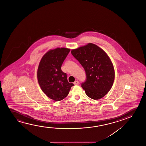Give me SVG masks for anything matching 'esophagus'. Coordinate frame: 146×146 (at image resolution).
I'll return each instance as SVG.
<instances>
[{"label":"esophagus","instance_id":"esophagus-1","mask_svg":"<svg viewBox=\"0 0 146 146\" xmlns=\"http://www.w3.org/2000/svg\"><path fill=\"white\" fill-rule=\"evenodd\" d=\"M74 85H78L79 84V81H75V82H74Z\"/></svg>","mask_w":146,"mask_h":146}]
</instances>
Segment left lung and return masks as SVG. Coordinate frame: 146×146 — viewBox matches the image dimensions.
I'll return each instance as SVG.
<instances>
[{
  "label": "left lung",
  "mask_w": 146,
  "mask_h": 146,
  "mask_svg": "<svg viewBox=\"0 0 146 146\" xmlns=\"http://www.w3.org/2000/svg\"><path fill=\"white\" fill-rule=\"evenodd\" d=\"M71 54L85 71L86 80L81 87L87 96L94 100L103 98L112 88L115 78L114 67L107 54L92 43L72 50Z\"/></svg>",
  "instance_id": "1"
}]
</instances>
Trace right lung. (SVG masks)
<instances>
[{
  "label": "right lung",
  "instance_id": "add662e5",
  "mask_svg": "<svg viewBox=\"0 0 146 146\" xmlns=\"http://www.w3.org/2000/svg\"><path fill=\"white\" fill-rule=\"evenodd\" d=\"M69 49L58 48L51 50L42 57L37 70L38 83L43 92L52 100L58 101L68 95L71 87L67 74L61 69Z\"/></svg>",
  "mask_w": 146,
  "mask_h": 146
}]
</instances>
